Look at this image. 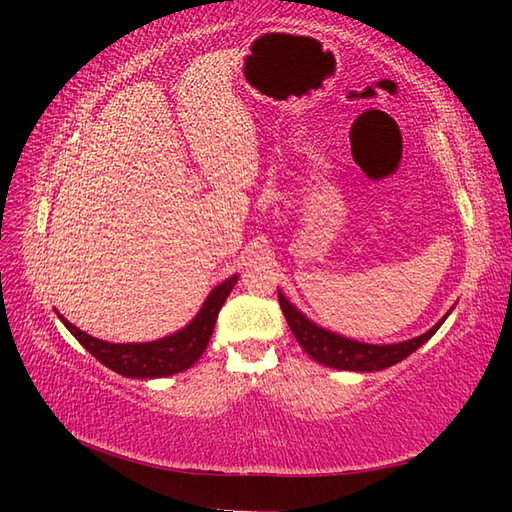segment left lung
<instances>
[{"instance_id": "8db88e82", "label": "left lung", "mask_w": 512, "mask_h": 512, "mask_svg": "<svg viewBox=\"0 0 512 512\" xmlns=\"http://www.w3.org/2000/svg\"><path fill=\"white\" fill-rule=\"evenodd\" d=\"M277 292H279V306L284 310V317L290 325V330L295 334V339L299 341L303 350L308 352V356H312L314 361L325 367L347 369V372H380V369L405 361L409 354L416 352L420 345L427 343L431 336L440 330V325L453 310L451 308L436 325H433L431 330L416 336V339L391 343V345H372V343L347 339V336L321 328V325L310 321L306 314L292 306L284 292L281 290Z\"/></svg>"}]
</instances>
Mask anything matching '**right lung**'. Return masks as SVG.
<instances>
[{
  "label": "right lung",
  "instance_id": "obj_1",
  "mask_svg": "<svg viewBox=\"0 0 512 512\" xmlns=\"http://www.w3.org/2000/svg\"><path fill=\"white\" fill-rule=\"evenodd\" d=\"M235 284L237 275L217 284L202 303L200 312L182 330L149 343H110L79 330L59 312L57 317L74 339L94 358H99L105 367H110L112 372L127 378H165L189 369L204 354L215 328L217 314H220Z\"/></svg>",
  "mask_w": 512,
  "mask_h": 512
}]
</instances>
